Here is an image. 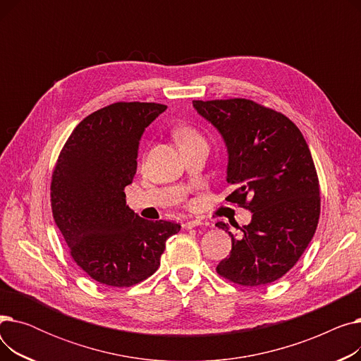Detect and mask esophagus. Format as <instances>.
I'll return each mask as SVG.
<instances>
[{"instance_id":"1","label":"esophagus","mask_w":361,"mask_h":361,"mask_svg":"<svg viewBox=\"0 0 361 361\" xmlns=\"http://www.w3.org/2000/svg\"><path fill=\"white\" fill-rule=\"evenodd\" d=\"M200 224H202L200 219H188V221L183 222V228L192 230V228H195V226H197V225H200Z\"/></svg>"}]
</instances>
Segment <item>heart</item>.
Instances as JSON below:
<instances>
[{
  "label": "heart",
  "mask_w": 361,
  "mask_h": 361,
  "mask_svg": "<svg viewBox=\"0 0 361 361\" xmlns=\"http://www.w3.org/2000/svg\"><path fill=\"white\" fill-rule=\"evenodd\" d=\"M174 139H176L178 146H183V145H187V143H190V142L202 139V136H200V133L193 126L181 124V126H178L174 130Z\"/></svg>",
  "instance_id": "obj_1"
}]
</instances>
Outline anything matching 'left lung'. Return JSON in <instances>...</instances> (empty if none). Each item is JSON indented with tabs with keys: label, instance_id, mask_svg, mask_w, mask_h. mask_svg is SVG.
Returning <instances> with one entry per match:
<instances>
[{
	"label": "left lung",
	"instance_id": "obj_1",
	"mask_svg": "<svg viewBox=\"0 0 361 361\" xmlns=\"http://www.w3.org/2000/svg\"><path fill=\"white\" fill-rule=\"evenodd\" d=\"M228 149L225 200L249 209L252 222L228 231L230 256L216 272L243 287L267 286L286 275L307 249L320 215L319 178L310 149L283 114L244 98L193 101Z\"/></svg>",
	"mask_w": 361,
	"mask_h": 361
}]
</instances>
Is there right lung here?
Instances as JSON below:
<instances>
[{
    "label": "right lung",
    "instance_id": "obj_1",
    "mask_svg": "<svg viewBox=\"0 0 361 361\" xmlns=\"http://www.w3.org/2000/svg\"><path fill=\"white\" fill-rule=\"evenodd\" d=\"M166 105L116 102L73 130L51 180V207L73 260L92 279L131 287L159 268L166 240L180 224L147 221L126 204L145 128Z\"/></svg>",
    "mask_w": 361,
    "mask_h": 361
}]
</instances>
